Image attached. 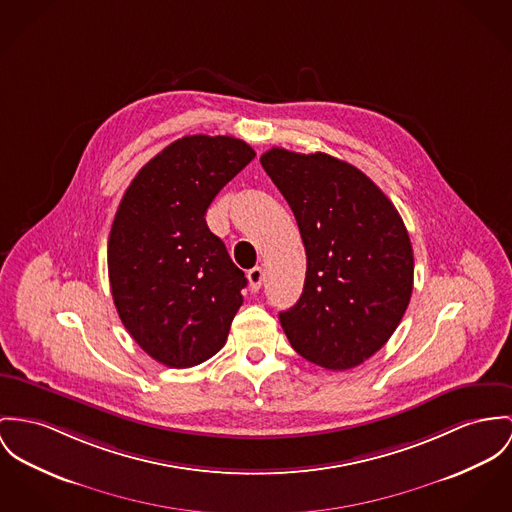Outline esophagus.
Listing matches in <instances>:
<instances>
[{"label":"esophagus","instance_id":"1","mask_svg":"<svg viewBox=\"0 0 512 512\" xmlns=\"http://www.w3.org/2000/svg\"><path fill=\"white\" fill-rule=\"evenodd\" d=\"M263 269L261 267H253L249 273H247V280H249V286H251V290L253 292H257L259 288H261V284H263Z\"/></svg>","mask_w":512,"mask_h":512}]
</instances>
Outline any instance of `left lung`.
<instances>
[{"mask_svg": "<svg viewBox=\"0 0 512 512\" xmlns=\"http://www.w3.org/2000/svg\"><path fill=\"white\" fill-rule=\"evenodd\" d=\"M261 165L290 204L308 257L304 292L280 312V325L306 360L354 368L388 343L409 306L413 247L405 224L347 161L273 148Z\"/></svg>", "mask_w": 512, "mask_h": 512, "instance_id": "obj_1", "label": "left lung"}]
</instances>
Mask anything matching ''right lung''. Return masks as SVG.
<instances>
[{
	"label": "right lung",
	"instance_id": "1",
	"mask_svg": "<svg viewBox=\"0 0 512 512\" xmlns=\"http://www.w3.org/2000/svg\"><path fill=\"white\" fill-rule=\"evenodd\" d=\"M255 158L232 136H185L132 179L109 236V280L132 339L169 368L218 353L247 278L206 226L214 197Z\"/></svg>",
	"mask_w": 512,
	"mask_h": 512
}]
</instances>
